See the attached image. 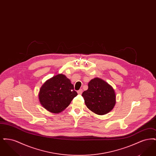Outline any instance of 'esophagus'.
<instances>
[{"label": "esophagus", "mask_w": 156, "mask_h": 156, "mask_svg": "<svg viewBox=\"0 0 156 156\" xmlns=\"http://www.w3.org/2000/svg\"><path fill=\"white\" fill-rule=\"evenodd\" d=\"M82 92H83V90H82V89H80V90H78V94H79V95H81L82 94Z\"/></svg>", "instance_id": "34e87169"}]
</instances>
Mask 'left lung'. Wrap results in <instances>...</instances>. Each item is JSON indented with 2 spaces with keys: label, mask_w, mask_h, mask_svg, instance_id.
<instances>
[{
  "label": "left lung",
  "mask_w": 156,
  "mask_h": 156,
  "mask_svg": "<svg viewBox=\"0 0 156 156\" xmlns=\"http://www.w3.org/2000/svg\"><path fill=\"white\" fill-rule=\"evenodd\" d=\"M82 96L90 111L99 115L111 111L116 104L115 90L108 83L99 78L91 80L88 83V89Z\"/></svg>",
  "instance_id": "left-lung-1"
}]
</instances>
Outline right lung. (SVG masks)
Segmentation results:
<instances>
[{
	"label": "right lung",
	"instance_id": "obj_1",
	"mask_svg": "<svg viewBox=\"0 0 156 156\" xmlns=\"http://www.w3.org/2000/svg\"><path fill=\"white\" fill-rule=\"evenodd\" d=\"M78 95L74 85L66 75L58 74L42 85L38 95L41 105L53 113L63 111Z\"/></svg>",
	"mask_w": 156,
	"mask_h": 156
}]
</instances>
